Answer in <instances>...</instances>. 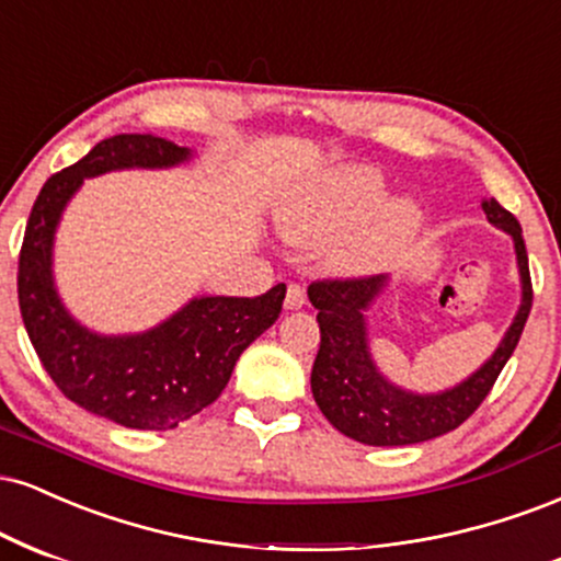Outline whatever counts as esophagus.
I'll use <instances>...</instances> for the list:
<instances>
[{"label":"esophagus","instance_id":"1","mask_svg":"<svg viewBox=\"0 0 561 561\" xmlns=\"http://www.w3.org/2000/svg\"><path fill=\"white\" fill-rule=\"evenodd\" d=\"M305 305H307L305 288L291 283V286L286 288V299H283V307H286V309H301Z\"/></svg>","mask_w":561,"mask_h":561}]
</instances>
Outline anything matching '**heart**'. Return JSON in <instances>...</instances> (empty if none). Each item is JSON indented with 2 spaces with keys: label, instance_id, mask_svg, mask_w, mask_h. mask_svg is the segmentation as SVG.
Wrapping results in <instances>:
<instances>
[{
  "label": "heart",
  "instance_id": "heart-1",
  "mask_svg": "<svg viewBox=\"0 0 561 561\" xmlns=\"http://www.w3.org/2000/svg\"><path fill=\"white\" fill-rule=\"evenodd\" d=\"M388 194V178L373 164H335L309 181L278 209L283 239L335 241L331 267L341 275H370L391 265L423 230V207Z\"/></svg>",
  "mask_w": 561,
  "mask_h": 561
}]
</instances>
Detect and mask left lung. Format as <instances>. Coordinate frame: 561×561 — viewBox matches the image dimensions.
Returning <instances> with one entry per match:
<instances>
[{"label":"left lung","mask_w":561,"mask_h":561,"mask_svg":"<svg viewBox=\"0 0 561 561\" xmlns=\"http://www.w3.org/2000/svg\"><path fill=\"white\" fill-rule=\"evenodd\" d=\"M493 228L515 243L519 273V307L504 339L476 373L444 391L420 393L380 373L370 348V309L391 286V275L359 280H318L309 286V301L318 309L320 352L312 367V397L328 423L344 436L367 446H407L454 431L489 397L499 373L515 352L533 307V286L517 217L496 199H483Z\"/></svg>","instance_id":"8db88e82"}]
</instances>
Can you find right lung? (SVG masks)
Here are the masks:
<instances>
[{
    "label": "right lung",
    "instance_id": "obj_1",
    "mask_svg": "<svg viewBox=\"0 0 561 561\" xmlns=\"http://www.w3.org/2000/svg\"><path fill=\"white\" fill-rule=\"evenodd\" d=\"M191 160L194 149L160 136L104 138L44 183L20 249V314L44 370L78 407L136 431H173L213 404L243 348L278 320L286 299V283L254 299L194 296L154 328L117 335L91 331L65 307L55 283V236L85 178Z\"/></svg>",
    "mask_w": 561,
    "mask_h": 561
}]
</instances>
